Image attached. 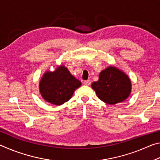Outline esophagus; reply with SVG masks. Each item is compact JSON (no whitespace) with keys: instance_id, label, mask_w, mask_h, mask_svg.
<instances>
[{"instance_id":"obj_1","label":"esophagus","mask_w":160,"mask_h":160,"mask_svg":"<svg viewBox=\"0 0 160 160\" xmlns=\"http://www.w3.org/2000/svg\"><path fill=\"white\" fill-rule=\"evenodd\" d=\"M84 84H85V85L87 86H90L91 85V81L90 80H85L84 81Z\"/></svg>"}]
</instances>
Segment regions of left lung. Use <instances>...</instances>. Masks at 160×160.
Wrapping results in <instances>:
<instances>
[{
	"mask_svg": "<svg viewBox=\"0 0 160 160\" xmlns=\"http://www.w3.org/2000/svg\"><path fill=\"white\" fill-rule=\"evenodd\" d=\"M97 97L109 104L123 102L130 96L131 81L128 75L115 66H108L102 70L99 80L92 84Z\"/></svg>",
	"mask_w": 160,
	"mask_h": 160,
	"instance_id": "1",
	"label": "left lung"
}]
</instances>
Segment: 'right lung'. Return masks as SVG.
Listing matches in <instances>:
<instances>
[{
    "mask_svg": "<svg viewBox=\"0 0 160 160\" xmlns=\"http://www.w3.org/2000/svg\"><path fill=\"white\" fill-rule=\"evenodd\" d=\"M81 82L70 73L67 68L61 65L54 71H46L39 81V90L46 102L61 105L72 97Z\"/></svg>",
    "mask_w": 160,
    "mask_h": 160,
    "instance_id": "add662e5",
    "label": "right lung"
}]
</instances>
